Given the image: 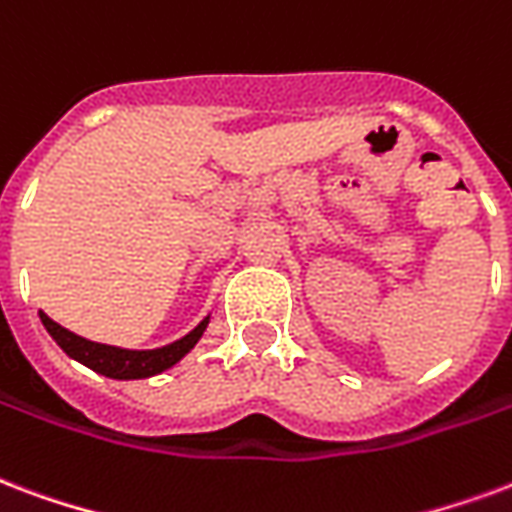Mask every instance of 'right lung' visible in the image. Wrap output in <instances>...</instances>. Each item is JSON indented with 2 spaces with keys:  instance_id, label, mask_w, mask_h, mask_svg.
I'll return each instance as SVG.
<instances>
[{
  "instance_id": "1",
  "label": "right lung",
  "mask_w": 512,
  "mask_h": 512,
  "mask_svg": "<svg viewBox=\"0 0 512 512\" xmlns=\"http://www.w3.org/2000/svg\"><path fill=\"white\" fill-rule=\"evenodd\" d=\"M45 331L54 336V342L62 347L70 358L81 361L83 366H89L92 372L113 377V380H143V377H154V374L165 372L173 363H179L187 355L198 339L203 336L208 325V317L203 323L189 331L184 339L160 347V350H121V347H111V344H97L83 339L78 333L67 331L59 323H54L45 312H40Z\"/></svg>"
}]
</instances>
